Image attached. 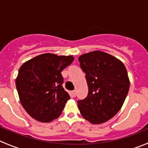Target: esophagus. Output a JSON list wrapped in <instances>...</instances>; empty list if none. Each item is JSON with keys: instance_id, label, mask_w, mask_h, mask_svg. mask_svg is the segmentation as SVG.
<instances>
[{"instance_id": "obj_1", "label": "esophagus", "mask_w": 148, "mask_h": 148, "mask_svg": "<svg viewBox=\"0 0 148 148\" xmlns=\"http://www.w3.org/2000/svg\"><path fill=\"white\" fill-rule=\"evenodd\" d=\"M71 95H72L73 97H75V96H76V90H73V91H71Z\"/></svg>"}]
</instances>
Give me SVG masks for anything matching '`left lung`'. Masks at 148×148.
I'll return each instance as SVG.
<instances>
[{"label": "left lung", "instance_id": "1", "mask_svg": "<svg viewBox=\"0 0 148 148\" xmlns=\"http://www.w3.org/2000/svg\"><path fill=\"white\" fill-rule=\"evenodd\" d=\"M85 74L88 94L77 101L83 118L94 124L110 119L119 111L128 94L130 79L120 60L95 51L79 57Z\"/></svg>", "mask_w": 148, "mask_h": 148}]
</instances>
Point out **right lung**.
<instances>
[{
  "label": "right lung",
  "mask_w": 148,
  "mask_h": 148,
  "mask_svg": "<svg viewBox=\"0 0 148 148\" xmlns=\"http://www.w3.org/2000/svg\"><path fill=\"white\" fill-rule=\"evenodd\" d=\"M73 56L44 53L22 64L16 86L21 105L33 119L50 122L62 113L69 95L63 87L61 71L74 61Z\"/></svg>",
  "instance_id": "right-lung-1"
}]
</instances>
